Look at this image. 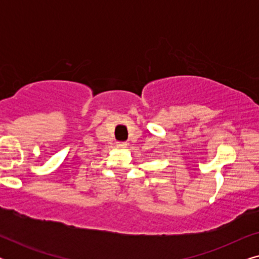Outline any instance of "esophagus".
Wrapping results in <instances>:
<instances>
[{
	"mask_svg": "<svg viewBox=\"0 0 259 259\" xmlns=\"http://www.w3.org/2000/svg\"><path fill=\"white\" fill-rule=\"evenodd\" d=\"M116 147L120 148V150H122V148L127 147V143H123V141H119V143H116Z\"/></svg>",
	"mask_w": 259,
	"mask_h": 259,
	"instance_id": "esophagus-1",
	"label": "esophagus"
}]
</instances>
